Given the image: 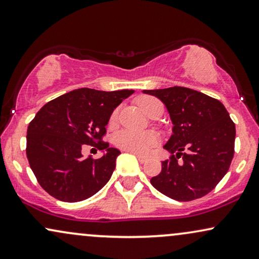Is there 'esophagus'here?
Listing matches in <instances>:
<instances>
[{"mask_svg": "<svg viewBox=\"0 0 259 259\" xmlns=\"http://www.w3.org/2000/svg\"><path fill=\"white\" fill-rule=\"evenodd\" d=\"M128 152H130V151H128ZM131 154H133L135 156H137V158L139 159L140 163H144V162H146V159H148V157H145V156L139 155V154H136V152H131Z\"/></svg>", "mask_w": 259, "mask_h": 259, "instance_id": "obj_1", "label": "esophagus"}]
</instances>
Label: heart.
Returning a JSON list of instances; mask_svg holds the SVG:
<instances>
[{
    "instance_id": "heart-1",
    "label": "heart",
    "mask_w": 259,
    "mask_h": 259,
    "mask_svg": "<svg viewBox=\"0 0 259 259\" xmlns=\"http://www.w3.org/2000/svg\"><path fill=\"white\" fill-rule=\"evenodd\" d=\"M140 108L145 111L146 114L150 115L154 111V109L161 105V103L152 97H143L139 101ZM116 111L111 115V122H114L116 119ZM114 143L117 148L124 150V151L136 152V154L145 155L157 145L158 137L152 132H138L133 130H121L114 137Z\"/></svg>"
}]
</instances>
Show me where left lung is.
Instances as JSON below:
<instances>
[{"label":"left lung","instance_id":"left-lung-1","mask_svg":"<svg viewBox=\"0 0 259 259\" xmlns=\"http://www.w3.org/2000/svg\"><path fill=\"white\" fill-rule=\"evenodd\" d=\"M143 92L163 102L174 124L163 146L170 158L162 162L161 173L150 183L179 202L204 197L222 180L234 156L235 124L227 109L215 98L183 86Z\"/></svg>","mask_w":259,"mask_h":259}]
</instances>
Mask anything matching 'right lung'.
Instances as JSON below:
<instances>
[{
  "label": "right lung",
  "instance_id": "right-lung-1",
  "mask_svg": "<svg viewBox=\"0 0 259 259\" xmlns=\"http://www.w3.org/2000/svg\"><path fill=\"white\" fill-rule=\"evenodd\" d=\"M133 92L82 88L40 108L27 127L26 156L43 190L74 203L92 197L109 181L121 152L102 138L111 113ZM82 145H95L106 154L82 159Z\"/></svg>",
  "mask_w": 259,
  "mask_h": 259
}]
</instances>
